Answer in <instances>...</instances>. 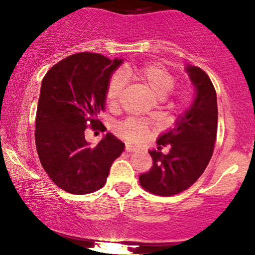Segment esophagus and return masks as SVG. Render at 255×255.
I'll return each mask as SVG.
<instances>
[{
	"instance_id": "obj_1",
	"label": "esophagus",
	"mask_w": 255,
	"mask_h": 255,
	"mask_svg": "<svg viewBox=\"0 0 255 255\" xmlns=\"http://www.w3.org/2000/svg\"><path fill=\"white\" fill-rule=\"evenodd\" d=\"M125 149H127V151H135L136 148L133 147V145H131V144H128V143H127V148H125Z\"/></svg>"
}]
</instances>
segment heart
<instances>
[{"instance_id": "1", "label": "heart", "mask_w": 255, "mask_h": 255, "mask_svg": "<svg viewBox=\"0 0 255 255\" xmlns=\"http://www.w3.org/2000/svg\"><path fill=\"white\" fill-rule=\"evenodd\" d=\"M123 77L132 78L156 99H164L167 93V106L170 108L187 110L195 101V93L190 85H181L173 89L177 82L176 74L159 62H149L136 67H127ZM114 76L106 91V100L111 108H118L122 100L124 79ZM116 133L128 141L142 142L149 132V125L136 119H128L116 127Z\"/></svg>"}]
</instances>
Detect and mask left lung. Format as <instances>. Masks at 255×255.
<instances>
[{"instance_id":"left-lung-1","label":"left lung","mask_w":255,"mask_h":255,"mask_svg":"<svg viewBox=\"0 0 255 255\" xmlns=\"http://www.w3.org/2000/svg\"><path fill=\"white\" fill-rule=\"evenodd\" d=\"M196 97L176 127L158 139V150H150L153 167L139 176V184L154 195L172 196L187 190L204 173L212 158L217 137V94L208 74L197 66H188ZM170 147L167 154L160 152Z\"/></svg>"}]
</instances>
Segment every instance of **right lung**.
I'll return each instance as SVG.
<instances>
[{"label": "right lung", "instance_id": "obj_1", "mask_svg": "<svg viewBox=\"0 0 255 255\" xmlns=\"http://www.w3.org/2000/svg\"><path fill=\"white\" fill-rule=\"evenodd\" d=\"M123 60L83 51L67 56L42 81L35 139L42 167L67 193L84 195L101 189L125 144L108 132L90 147L84 131H105L97 116L105 111L111 74Z\"/></svg>", "mask_w": 255, "mask_h": 255}]
</instances>
